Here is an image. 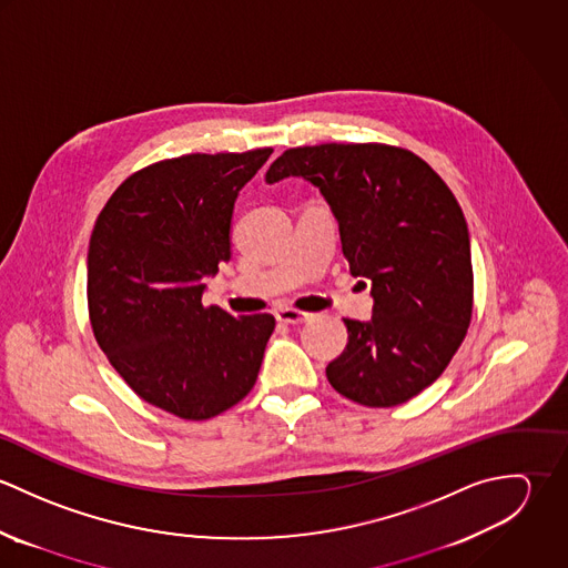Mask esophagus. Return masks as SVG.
<instances>
[{"instance_id": "34e87169", "label": "esophagus", "mask_w": 568, "mask_h": 568, "mask_svg": "<svg viewBox=\"0 0 568 568\" xmlns=\"http://www.w3.org/2000/svg\"><path fill=\"white\" fill-rule=\"evenodd\" d=\"M275 317H277V322L291 325L304 324V322L311 320L308 313H302V311H295V308H280V311L275 313Z\"/></svg>"}]
</instances>
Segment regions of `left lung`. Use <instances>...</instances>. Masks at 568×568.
<instances>
[{
  "label": "left lung",
  "instance_id": "left-lung-1",
  "mask_svg": "<svg viewBox=\"0 0 568 568\" xmlns=\"http://www.w3.org/2000/svg\"><path fill=\"white\" fill-rule=\"evenodd\" d=\"M286 176L320 187L349 273L372 284V320H343L347 345L325 367L329 385L358 405H403L442 376L473 317L470 236L455 194L387 144L288 149L266 183Z\"/></svg>",
  "mask_w": 568,
  "mask_h": 568
}]
</instances>
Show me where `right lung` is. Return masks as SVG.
Here are the masks:
<instances>
[{
  "label": "right lung",
  "instance_id": "right-lung-1",
  "mask_svg": "<svg viewBox=\"0 0 568 568\" xmlns=\"http://www.w3.org/2000/svg\"><path fill=\"white\" fill-rule=\"evenodd\" d=\"M271 153H194L142 168L93 225V336L142 400L176 417L210 419L255 385L273 315L234 317L201 300L203 280L232 257L239 192Z\"/></svg>",
  "mask_w": 568,
  "mask_h": 568
}]
</instances>
